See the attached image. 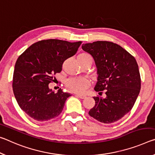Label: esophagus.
I'll list each match as a JSON object with an SVG mask.
<instances>
[{"label":"esophagus","instance_id":"esophagus-1","mask_svg":"<svg viewBox=\"0 0 155 155\" xmlns=\"http://www.w3.org/2000/svg\"><path fill=\"white\" fill-rule=\"evenodd\" d=\"M78 96V97L79 98H80V99H84L85 97H86V95H80V94H77L76 95Z\"/></svg>","mask_w":155,"mask_h":155}]
</instances>
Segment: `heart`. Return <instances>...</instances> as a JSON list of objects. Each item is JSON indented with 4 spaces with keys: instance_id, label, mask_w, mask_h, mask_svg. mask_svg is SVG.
Masks as SVG:
<instances>
[{
    "instance_id": "1",
    "label": "heart",
    "mask_w": 155,
    "mask_h": 155,
    "mask_svg": "<svg viewBox=\"0 0 155 155\" xmlns=\"http://www.w3.org/2000/svg\"><path fill=\"white\" fill-rule=\"evenodd\" d=\"M78 57L81 58H91L88 54H81ZM67 87L71 90L74 91L75 93H82L85 91L86 88H87L89 86V82L87 78L83 77L78 78H73L68 79L67 82Z\"/></svg>"
}]
</instances>
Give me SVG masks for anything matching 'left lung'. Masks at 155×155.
<instances>
[{
  "label": "left lung",
  "instance_id": "1",
  "mask_svg": "<svg viewBox=\"0 0 155 155\" xmlns=\"http://www.w3.org/2000/svg\"><path fill=\"white\" fill-rule=\"evenodd\" d=\"M82 48L93 57L97 67L94 90L105 91L106 95L105 98L93 97L95 104L88 114L101 123L115 122L133 108L140 92L137 61L127 51L111 42L87 43Z\"/></svg>",
  "mask_w": 155,
  "mask_h": 155
}]
</instances>
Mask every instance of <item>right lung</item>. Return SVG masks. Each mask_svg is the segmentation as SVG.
<instances>
[{"mask_svg": "<svg viewBox=\"0 0 155 155\" xmlns=\"http://www.w3.org/2000/svg\"><path fill=\"white\" fill-rule=\"evenodd\" d=\"M82 42L49 39L31 45L20 55L15 64L13 87L15 98L30 117L45 121L60 115L68 93L60 88L55 93L49 87L53 75L60 73L63 62L76 53Z\"/></svg>", "mask_w": 155, "mask_h": 155, "instance_id": "right-lung-1", "label": "right lung"}]
</instances>
